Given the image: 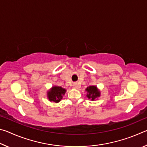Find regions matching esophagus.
I'll return each mask as SVG.
<instances>
[{
	"instance_id": "esophagus-1",
	"label": "esophagus",
	"mask_w": 147,
	"mask_h": 147,
	"mask_svg": "<svg viewBox=\"0 0 147 147\" xmlns=\"http://www.w3.org/2000/svg\"><path fill=\"white\" fill-rule=\"evenodd\" d=\"M73 86L74 87V88H79V85L78 84V83H76V82L73 83Z\"/></svg>"
}]
</instances>
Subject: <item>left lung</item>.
<instances>
[{
	"instance_id": "left-lung-1",
	"label": "left lung",
	"mask_w": 147,
	"mask_h": 147,
	"mask_svg": "<svg viewBox=\"0 0 147 147\" xmlns=\"http://www.w3.org/2000/svg\"><path fill=\"white\" fill-rule=\"evenodd\" d=\"M86 90L88 91L87 96L89 98L91 99V100H94L96 98L100 96V91H99L96 86H89L87 88Z\"/></svg>"
}]
</instances>
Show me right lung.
Segmentation results:
<instances>
[{
  "instance_id": "add662e5",
  "label": "right lung",
  "mask_w": 147,
  "mask_h": 147,
  "mask_svg": "<svg viewBox=\"0 0 147 147\" xmlns=\"http://www.w3.org/2000/svg\"><path fill=\"white\" fill-rule=\"evenodd\" d=\"M66 90L61 87L54 86L48 92V96L50 101H53L54 102H58L61 100Z\"/></svg>"
}]
</instances>
